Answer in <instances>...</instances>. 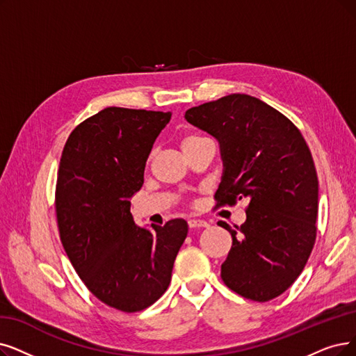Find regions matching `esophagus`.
<instances>
[{
    "label": "esophagus",
    "instance_id": "1",
    "mask_svg": "<svg viewBox=\"0 0 356 356\" xmlns=\"http://www.w3.org/2000/svg\"><path fill=\"white\" fill-rule=\"evenodd\" d=\"M188 226L191 227V229H194V227H207L209 223L206 220H202V219H190Z\"/></svg>",
    "mask_w": 356,
    "mask_h": 356
}]
</instances>
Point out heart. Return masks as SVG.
Segmentation results:
<instances>
[{"instance_id":"b5f03b06","label":"heart","mask_w":356,"mask_h":356,"mask_svg":"<svg viewBox=\"0 0 356 356\" xmlns=\"http://www.w3.org/2000/svg\"><path fill=\"white\" fill-rule=\"evenodd\" d=\"M198 138H203L200 136H188L182 140V146H186L187 143H190V141H194V140H198Z\"/></svg>"}]
</instances>
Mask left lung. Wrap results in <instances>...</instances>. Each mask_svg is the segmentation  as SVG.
<instances>
[{"mask_svg": "<svg viewBox=\"0 0 356 356\" xmlns=\"http://www.w3.org/2000/svg\"><path fill=\"white\" fill-rule=\"evenodd\" d=\"M186 120L219 143L218 204L248 200L243 225L218 223L232 235L225 285L252 301L273 300L301 275L316 243L318 179L305 140L279 111L244 93L190 108Z\"/></svg>", "mask_w": 356, "mask_h": 356, "instance_id": "1", "label": "left lung"}]
</instances>
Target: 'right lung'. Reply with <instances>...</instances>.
<instances>
[{"instance_id":"add662e5","label":"right lung","mask_w":356,"mask_h":356,"mask_svg":"<svg viewBox=\"0 0 356 356\" xmlns=\"http://www.w3.org/2000/svg\"><path fill=\"white\" fill-rule=\"evenodd\" d=\"M170 117L105 108L76 127L61 154L55 207L64 250L97 300L125 312L145 309L165 293L188 234L184 219L147 227L130 210Z\"/></svg>"}]
</instances>
